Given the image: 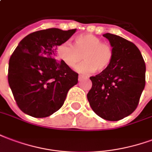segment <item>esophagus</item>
Returning <instances> with one entry per match:
<instances>
[{"mask_svg":"<svg viewBox=\"0 0 152 152\" xmlns=\"http://www.w3.org/2000/svg\"><path fill=\"white\" fill-rule=\"evenodd\" d=\"M83 78H87V77H86V76H84V75H79V76H78V80L80 81V80H82V79H83Z\"/></svg>","mask_w":152,"mask_h":152,"instance_id":"1","label":"esophagus"}]
</instances>
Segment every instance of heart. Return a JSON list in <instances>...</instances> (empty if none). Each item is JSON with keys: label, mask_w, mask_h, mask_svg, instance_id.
I'll list each match as a JSON object with an SVG mask.
<instances>
[{"label": "heart", "mask_w": 152, "mask_h": 152, "mask_svg": "<svg viewBox=\"0 0 152 152\" xmlns=\"http://www.w3.org/2000/svg\"><path fill=\"white\" fill-rule=\"evenodd\" d=\"M56 53L65 65L74 68L80 62L77 70L83 74H91L96 70L102 72L106 70L111 65L113 51L111 45L96 35L85 34L75 39L74 45L65 42L56 48Z\"/></svg>", "instance_id": "obj_1"}]
</instances>
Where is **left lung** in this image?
<instances>
[{
    "label": "left lung",
    "mask_w": 152,
    "mask_h": 152,
    "mask_svg": "<svg viewBox=\"0 0 152 152\" xmlns=\"http://www.w3.org/2000/svg\"><path fill=\"white\" fill-rule=\"evenodd\" d=\"M113 51L111 65L90 77L92 87L87 93L91 108L107 121H119L138 107L146 83V65L140 51L132 42L118 35H104Z\"/></svg>",
    "instance_id": "obj_1"
}]
</instances>
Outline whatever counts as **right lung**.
Returning a JSON list of instances; mask_svg holds the SVG:
<instances>
[{"label": "right lung", "mask_w": 152, "mask_h": 152, "mask_svg": "<svg viewBox=\"0 0 152 152\" xmlns=\"http://www.w3.org/2000/svg\"><path fill=\"white\" fill-rule=\"evenodd\" d=\"M76 29L48 28L32 32L20 41L9 62L8 81L18 108L31 117L58 111L78 74L56 57V47Z\"/></svg>", "instance_id": "obj_1"}]
</instances>
